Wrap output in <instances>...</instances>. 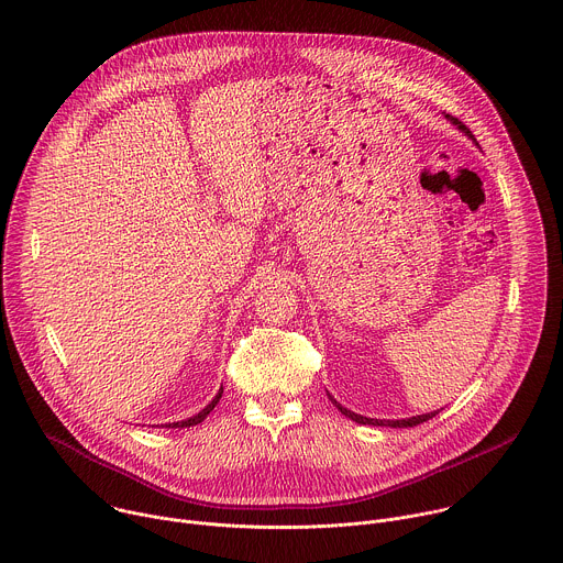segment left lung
<instances>
[{"label":"left lung","instance_id":"1","mask_svg":"<svg viewBox=\"0 0 563 563\" xmlns=\"http://www.w3.org/2000/svg\"><path fill=\"white\" fill-rule=\"evenodd\" d=\"M448 120L452 122V124H456L463 133H467L470 137H472V131L459 120V118H452V115H448ZM330 400L332 404L341 410V415H345L347 419H352V421H356V423H363V426H391V428H415V426H419V423H423V421H430L432 417H437L439 412H430V415H421V417H412V419H400V421H378V419H367V417H361V415H354V412H350L347 408H343L341 404H336V400L330 396Z\"/></svg>","mask_w":563,"mask_h":563}]
</instances>
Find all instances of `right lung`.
<instances>
[{
    "label": "right lung",
    "mask_w": 563,
    "mask_h": 563,
    "mask_svg": "<svg viewBox=\"0 0 563 563\" xmlns=\"http://www.w3.org/2000/svg\"><path fill=\"white\" fill-rule=\"evenodd\" d=\"M220 396H222V387H220V391L216 394V398L211 400V404L202 410V412H198L196 417H191V419H185V421H178V423H169L167 428H191V426H198V423H202L205 419H207V415L218 406V400H220Z\"/></svg>",
    "instance_id": "1"
}]
</instances>
